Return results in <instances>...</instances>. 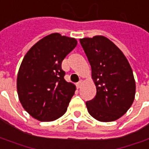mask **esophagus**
I'll list each match as a JSON object with an SVG mask.
<instances>
[{
    "instance_id": "1",
    "label": "esophagus",
    "mask_w": 149,
    "mask_h": 149,
    "mask_svg": "<svg viewBox=\"0 0 149 149\" xmlns=\"http://www.w3.org/2000/svg\"><path fill=\"white\" fill-rule=\"evenodd\" d=\"M81 85H82V81L81 80L80 81H78V82L77 83V88H81Z\"/></svg>"
}]
</instances>
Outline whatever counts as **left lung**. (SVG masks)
<instances>
[{"label": "left lung", "mask_w": 149, "mask_h": 149, "mask_svg": "<svg viewBox=\"0 0 149 149\" xmlns=\"http://www.w3.org/2000/svg\"><path fill=\"white\" fill-rule=\"evenodd\" d=\"M91 66L96 95L86 104L89 113L103 122L116 121L132 105L135 81L129 62L121 49L104 36L80 39Z\"/></svg>", "instance_id": "1"}]
</instances>
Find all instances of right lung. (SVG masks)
Wrapping results in <instances>:
<instances>
[{"label": "right lung", "mask_w": 149, "mask_h": 149, "mask_svg": "<svg viewBox=\"0 0 149 149\" xmlns=\"http://www.w3.org/2000/svg\"><path fill=\"white\" fill-rule=\"evenodd\" d=\"M77 45L72 37L52 33L25 54L17 77V91L27 113L40 121H52L66 113L76 91L66 81L62 61Z\"/></svg>", "instance_id": "add662e5"}]
</instances>
